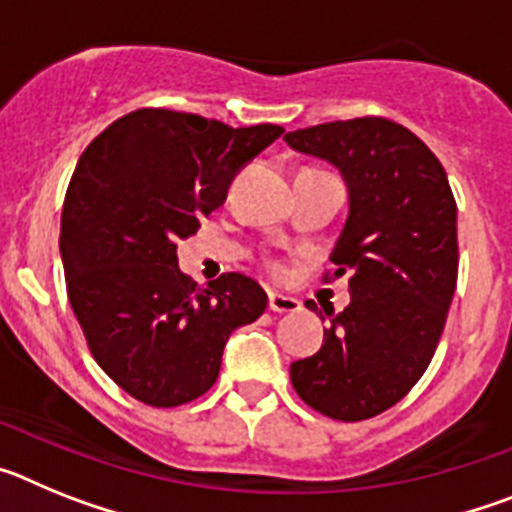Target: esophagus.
I'll use <instances>...</instances> for the list:
<instances>
[{
	"mask_svg": "<svg viewBox=\"0 0 512 512\" xmlns=\"http://www.w3.org/2000/svg\"><path fill=\"white\" fill-rule=\"evenodd\" d=\"M269 310L271 312H297L300 310V302L295 297L279 295V292H271L269 295Z\"/></svg>",
	"mask_w": 512,
	"mask_h": 512,
	"instance_id": "obj_1",
	"label": "esophagus"
}]
</instances>
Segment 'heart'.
<instances>
[{"label": "heart", "instance_id": "1", "mask_svg": "<svg viewBox=\"0 0 512 512\" xmlns=\"http://www.w3.org/2000/svg\"><path fill=\"white\" fill-rule=\"evenodd\" d=\"M269 269H271V274H277V277H279V274H282V271H284V269H282V264H277V261H274V264H271Z\"/></svg>", "mask_w": 512, "mask_h": 512}]
</instances>
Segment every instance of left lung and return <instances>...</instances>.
Instances as JSON below:
<instances>
[{"mask_svg":"<svg viewBox=\"0 0 512 512\" xmlns=\"http://www.w3.org/2000/svg\"><path fill=\"white\" fill-rule=\"evenodd\" d=\"M284 140L336 166L348 187L330 261L336 277L348 274L351 302L325 310L323 346L289 366L292 387L333 420L374 418L436 354L459 271L454 194L431 148L384 117L323 122Z\"/></svg>","mask_w":512,"mask_h":512,"instance_id":"obj_1","label":"left lung"}]
</instances>
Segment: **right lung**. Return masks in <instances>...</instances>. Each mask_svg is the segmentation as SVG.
Masks as SVG:
<instances>
[{
    "label": "right lung",
    "instance_id": "1",
    "mask_svg": "<svg viewBox=\"0 0 512 512\" xmlns=\"http://www.w3.org/2000/svg\"><path fill=\"white\" fill-rule=\"evenodd\" d=\"M282 133L148 107L81 153L61 215L66 292L94 361L135 400L176 408L205 395L230 333L266 310L264 289L235 271L197 287L176 243Z\"/></svg>",
    "mask_w": 512,
    "mask_h": 512
}]
</instances>
